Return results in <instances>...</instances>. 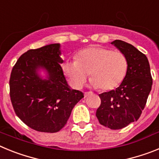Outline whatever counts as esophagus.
Wrapping results in <instances>:
<instances>
[{
  "mask_svg": "<svg viewBox=\"0 0 159 159\" xmlns=\"http://www.w3.org/2000/svg\"><path fill=\"white\" fill-rule=\"evenodd\" d=\"M92 92H85V93H84V97H88V96H89L90 95H92Z\"/></svg>",
  "mask_w": 159,
  "mask_h": 159,
  "instance_id": "1",
  "label": "esophagus"
}]
</instances>
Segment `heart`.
I'll list each match as a JSON object with an SVG mask.
<instances>
[{
  "instance_id": "obj_1",
  "label": "heart",
  "mask_w": 159,
  "mask_h": 159,
  "mask_svg": "<svg viewBox=\"0 0 159 159\" xmlns=\"http://www.w3.org/2000/svg\"><path fill=\"white\" fill-rule=\"evenodd\" d=\"M128 61L121 52L100 46H93L79 52L74 61H66L62 70L74 89L83 88L88 75L94 88L110 91L119 87L124 80Z\"/></svg>"
}]
</instances>
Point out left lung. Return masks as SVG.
I'll list each match as a JSON object with an SVG mask.
<instances>
[{"mask_svg":"<svg viewBox=\"0 0 159 159\" xmlns=\"http://www.w3.org/2000/svg\"><path fill=\"white\" fill-rule=\"evenodd\" d=\"M126 56L127 74L116 90L100 94L101 104L96 111L99 123L119 130L137 121L151 91L152 77L147 57L130 43L120 40L111 42Z\"/></svg>","mask_w":159,"mask_h":159,"instance_id":"obj_1","label":"left lung"}]
</instances>
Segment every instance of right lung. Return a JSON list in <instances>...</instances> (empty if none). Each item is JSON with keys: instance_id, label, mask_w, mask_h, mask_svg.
Returning a JSON list of instances; mask_svg holds the SVG:
<instances>
[{"instance_id": "obj_1", "label": "right lung", "mask_w": 159, "mask_h": 159, "mask_svg": "<svg viewBox=\"0 0 159 159\" xmlns=\"http://www.w3.org/2000/svg\"><path fill=\"white\" fill-rule=\"evenodd\" d=\"M60 43L29 50L12 67L10 98L16 116L30 128L55 133L67 123L71 111L84 98L67 84L60 64ZM46 73L43 79L40 70Z\"/></svg>"}]
</instances>
